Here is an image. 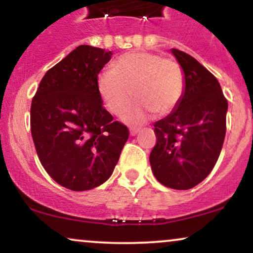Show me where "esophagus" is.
I'll return each instance as SVG.
<instances>
[{"label": "esophagus", "mask_w": 253, "mask_h": 253, "mask_svg": "<svg viewBox=\"0 0 253 253\" xmlns=\"http://www.w3.org/2000/svg\"><path fill=\"white\" fill-rule=\"evenodd\" d=\"M140 130H141L140 127H130L129 133H130V135H135V134H138Z\"/></svg>", "instance_id": "1"}]
</instances>
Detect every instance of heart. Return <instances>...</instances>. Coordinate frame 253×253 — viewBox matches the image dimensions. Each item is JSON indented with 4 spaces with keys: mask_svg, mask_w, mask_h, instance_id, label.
Wrapping results in <instances>:
<instances>
[{
    "mask_svg": "<svg viewBox=\"0 0 253 253\" xmlns=\"http://www.w3.org/2000/svg\"><path fill=\"white\" fill-rule=\"evenodd\" d=\"M98 94L112 114L121 115L130 98L136 102L127 112L130 121L143 120L147 113L169 114L184 92V76L179 64L152 52H129L119 57L97 80Z\"/></svg>",
    "mask_w": 253,
    "mask_h": 253,
    "instance_id": "1",
    "label": "heart"
}]
</instances>
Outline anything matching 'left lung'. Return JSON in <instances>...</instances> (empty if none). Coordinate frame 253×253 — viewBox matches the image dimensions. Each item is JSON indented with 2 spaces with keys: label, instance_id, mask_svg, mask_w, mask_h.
Instances as JSON below:
<instances>
[{
  "label": "left lung",
  "instance_id": "8db88e82",
  "mask_svg": "<svg viewBox=\"0 0 253 253\" xmlns=\"http://www.w3.org/2000/svg\"><path fill=\"white\" fill-rule=\"evenodd\" d=\"M184 72L183 96L168 117L155 123L153 175L165 187L187 190L213 170L226 134L227 100L211 72L194 57L172 48Z\"/></svg>",
  "mask_w": 253,
  "mask_h": 253
}]
</instances>
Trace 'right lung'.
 <instances>
[{
    "instance_id": "add662e5",
    "label": "right lung",
    "mask_w": 253,
    "mask_h": 253,
    "mask_svg": "<svg viewBox=\"0 0 253 253\" xmlns=\"http://www.w3.org/2000/svg\"><path fill=\"white\" fill-rule=\"evenodd\" d=\"M113 53L81 45L40 81L31 106V132L43 169L70 190L96 188L114 171L127 126L113 121L98 94L97 75Z\"/></svg>"
}]
</instances>
